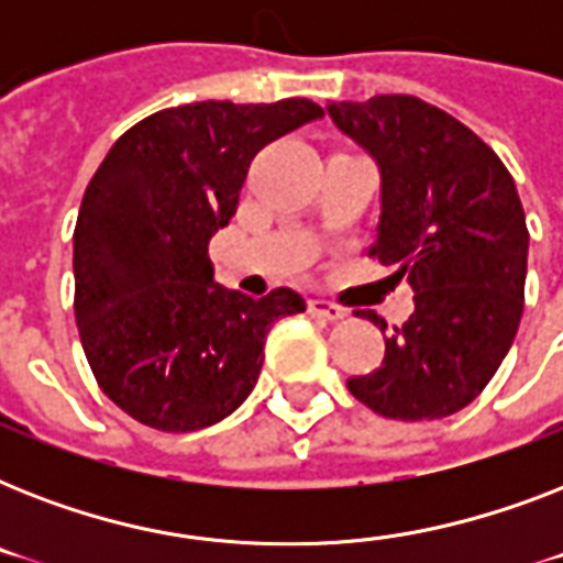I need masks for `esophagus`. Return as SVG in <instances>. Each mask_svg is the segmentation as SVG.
I'll list each match as a JSON object with an SVG mask.
<instances>
[{"label":"esophagus","instance_id":"esophagus-1","mask_svg":"<svg viewBox=\"0 0 563 563\" xmlns=\"http://www.w3.org/2000/svg\"><path fill=\"white\" fill-rule=\"evenodd\" d=\"M307 307H309V312H312V316L327 318V321H339V318L347 316V312H344L339 303H330V300H321V298H309Z\"/></svg>","mask_w":563,"mask_h":563}]
</instances>
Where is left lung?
I'll list each match as a JSON object with an SVG mask.
<instances>
[{"mask_svg": "<svg viewBox=\"0 0 563 563\" xmlns=\"http://www.w3.org/2000/svg\"><path fill=\"white\" fill-rule=\"evenodd\" d=\"M330 117L383 172L368 256L415 291V312L385 339L379 368L347 388L385 418H446L490 383L523 316L529 228L515 180L485 140L415 96L339 101ZM356 316L385 330L371 309Z\"/></svg>", "mask_w": 563, "mask_h": 563, "instance_id": "1", "label": "left lung"}]
</instances>
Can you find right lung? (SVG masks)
Returning <instances> with one entry per match:
<instances>
[{
  "label": "right lung",
  "mask_w": 563,
  "mask_h": 563,
  "mask_svg": "<svg viewBox=\"0 0 563 563\" xmlns=\"http://www.w3.org/2000/svg\"><path fill=\"white\" fill-rule=\"evenodd\" d=\"M321 113L309 99L161 110L92 175L75 221V321L99 388L145 427L228 418L254 388L274 321L307 309L286 286L254 300L212 283L207 242L236 212L256 154Z\"/></svg>",
  "instance_id": "obj_1"
}]
</instances>
